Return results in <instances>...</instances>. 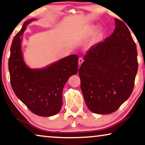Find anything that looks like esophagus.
Listing matches in <instances>:
<instances>
[{
  "label": "esophagus",
  "mask_w": 145,
  "mask_h": 145,
  "mask_svg": "<svg viewBox=\"0 0 145 145\" xmlns=\"http://www.w3.org/2000/svg\"><path fill=\"white\" fill-rule=\"evenodd\" d=\"M83 62V58H79V60H78V64H79V66H80V65H81V64H82Z\"/></svg>",
  "instance_id": "esophagus-1"
}]
</instances>
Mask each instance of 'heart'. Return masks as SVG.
Returning a JSON list of instances; mask_svg holds the SVG:
<instances>
[{
	"label": "heart",
	"instance_id": "b5f03b06",
	"mask_svg": "<svg viewBox=\"0 0 145 145\" xmlns=\"http://www.w3.org/2000/svg\"><path fill=\"white\" fill-rule=\"evenodd\" d=\"M97 29V27L95 25L89 26V27L86 28L85 31L82 33V35H82L83 37L84 38H88L89 37L92 36L95 33ZM103 35H104V31L103 30H99V31H97V33L95 34V35L93 38L92 44H96L99 43V42H101L102 39H103Z\"/></svg>",
	"mask_w": 145,
	"mask_h": 145
}]
</instances>
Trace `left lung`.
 I'll list each match as a JSON object with an SVG mask.
<instances>
[{"label":"left lung","mask_w":145,"mask_h":145,"mask_svg":"<svg viewBox=\"0 0 145 145\" xmlns=\"http://www.w3.org/2000/svg\"><path fill=\"white\" fill-rule=\"evenodd\" d=\"M110 36L89 48L79 70L81 89L93 113L117 110L129 99L137 73V50L127 25L115 19Z\"/></svg>","instance_id":"left-lung-1"}]
</instances>
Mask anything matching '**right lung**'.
<instances>
[{
	"mask_svg": "<svg viewBox=\"0 0 145 145\" xmlns=\"http://www.w3.org/2000/svg\"><path fill=\"white\" fill-rule=\"evenodd\" d=\"M24 22L14 37L10 48L8 70L10 83L16 97L36 115H56L62 106V91L69 77L78 71V56L72 54L41 69L29 68L24 60L22 40L28 24Z\"/></svg>",
	"mask_w": 145,
	"mask_h": 145,
	"instance_id": "obj_1",
	"label": "right lung"
}]
</instances>
